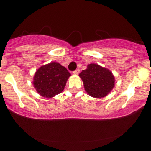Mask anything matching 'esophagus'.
Here are the masks:
<instances>
[{"label": "esophagus", "mask_w": 151, "mask_h": 151, "mask_svg": "<svg viewBox=\"0 0 151 151\" xmlns=\"http://www.w3.org/2000/svg\"><path fill=\"white\" fill-rule=\"evenodd\" d=\"M73 73H74V74H78L79 73V70H76L75 71H74Z\"/></svg>", "instance_id": "1"}]
</instances>
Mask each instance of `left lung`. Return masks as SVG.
<instances>
[{
	"label": "left lung",
	"instance_id": "8db88e82",
	"mask_svg": "<svg viewBox=\"0 0 151 151\" xmlns=\"http://www.w3.org/2000/svg\"><path fill=\"white\" fill-rule=\"evenodd\" d=\"M79 76L83 81L86 92L94 98L107 96L115 86V77L112 72L97 64L88 65Z\"/></svg>",
	"mask_w": 151,
	"mask_h": 151
}]
</instances>
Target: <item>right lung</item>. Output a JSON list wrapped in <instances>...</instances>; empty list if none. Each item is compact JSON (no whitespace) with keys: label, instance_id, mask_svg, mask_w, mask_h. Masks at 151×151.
<instances>
[{"label":"right lung","instance_id":"right-lung-1","mask_svg":"<svg viewBox=\"0 0 151 151\" xmlns=\"http://www.w3.org/2000/svg\"><path fill=\"white\" fill-rule=\"evenodd\" d=\"M71 74L60 63L52 62L42 65L33 77V86L40 96L52 98L63 91Z\"/></svg>","mask_w":151,"mask_h":151}]
</instances>
